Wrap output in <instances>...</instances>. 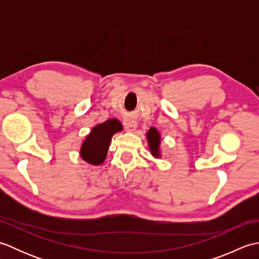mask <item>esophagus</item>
<instances>
[{"mask_svg": "<svg viewBox=\"0 0 259 259\" xmlns=\"http://www.w3.org/2000/svg\"><path fill=\"white\" fill-rule=\"evenodd\" d=\"M123 124H124V128L125 130L128 131V133H133V131L136 130L137 128V121L135 118L133 117H125L124 121H123Z\"/></svg>", "mask_w": 259, "mask_h": 259, "instance_id": "esophagus-1", "label": "esophagus"}]
</instances>
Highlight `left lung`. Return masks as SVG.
<instances>
[{"label": "left lung", "mask_w": 259, "mask_h": 259, "mask_svg": "<svg viewBox=\"0 0 259 259\" xmlns=\"http://www.w3.org/2000/svg\"><path fill=\"white\" fill-rule=\"evenodd\" d=\"M147 137V142L148 147H149V150L151 152L152 157L155 158H161V135L159 133L158 129L155 126H151V128L146 133Z\"/></svg>", "instance_id": "8db88e82"}]
</instances>
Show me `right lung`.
I'll return each mask as SVG.
<instances>
[{"label":"right lung","mask_w":259,"mask_h":259,"mask_svg":"<svg viewBox=\"0 0 259 259\" xmlns=\"http://www.w3.org/2000/svg\"><path fill=\"white\" fill-rule=\"evenodd\" d=\"M120 131H122V124L114 118L96 124L82 141L80 157L92 166H100L106 160L113 135Z\"/></svg>","instance_id":"add662e5"}]
</instances>
